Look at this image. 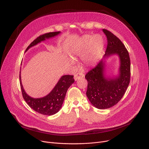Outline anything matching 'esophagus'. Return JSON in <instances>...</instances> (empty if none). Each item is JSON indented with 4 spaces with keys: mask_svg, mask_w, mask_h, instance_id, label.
<instances>
[{
    "mask_svg": "<svg viewBox=\"0 0 149 149\" xmlns=\"http://www.w3.org/2000/svg\"><path fill=\"white\" fill-rule=\"evenodd\" d=\"M84 74L81 73V72H78L77 74H76L75 75H74V79L75 80L77 81V80H78V79H80L81 78H84Z\"/></svg>",
    "mask_w": 149,
    "mask_h": 149,
    "instance_id": "34e87169",
    "label": "esophagus"
}]
</instances>
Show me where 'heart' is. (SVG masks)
I'll return each mask as SVG.
<instances>
[{"label": "heart", "mask_w": 149, "mask_h": 149, "mask_svg": "<svg viewBox=\"0 0 149 149\" xmlns=\"http://www.w3.org/2000/svg\"><path fill=\"white\" fill-rule=\"evenodd\" d=\"M104 48V41L100 35L84 36L81 40L72 45L71 53L73 56L84 57V61L88 65L96 63L100 58ZM69 62H74L72 58Z\"/></svg>", "instance_id": "b5f03b06"}]
</instances>
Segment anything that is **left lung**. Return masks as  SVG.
Listing matches in <instances>:
<instances>
[{"instance_id":"8db88e82","label":"left lung","mask_w":149,"mask_h":149,"mask_svg":"<svg viewBox=\"0 0 149 149\" xmlns=\"http://www.w3.org/2000/svg\"><path fill=\"white\" fill-rule=\"evenodd\" d=\"M107 36V47L103 58L85 76L88 82L86 95L91 104L98 109L113 107L123 96L130 82L131 62L129 53L116 36L102 29ZM114 55L120 58L119 74L114 77L106 74V60Z\"/></svg>"}]
</instances>
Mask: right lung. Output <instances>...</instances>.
<instances>
[{
	"label": "right lung",
	"mask_w": 149,
	"mask_h": 149,
	"mask_svg": "<svg viewBox=\"0 0 149 149\" xmlns=\"http://www.w3.org/2000/svg\"><path fill=\"white\" fill-rule=\"evenodd\" d=\"M61 32H49L39 36L30 44L26 52L29 48L45 41L47 39L53 38L60 34ZM74 75H65L61 77L59 80L53 88V90L47 95L39 98H34L26 93L22 83L21 69L19 72V81L22 88L23 97L25 101L33 110L38 113L46 116H52L57 113L62 108L66 92L69 87L74 83Z\"/></svg>",
	"instance_id": "right-lung-1"
}]
</instances>
